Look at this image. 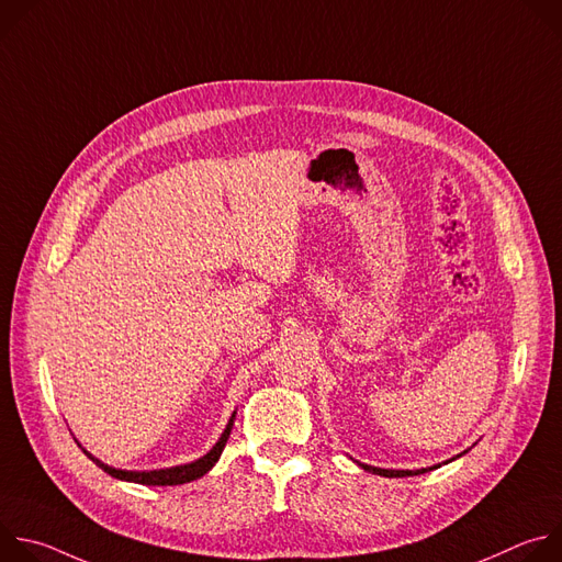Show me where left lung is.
I'll use <instances>...</instances> for the list:
<instances>
[{
	"label": "left lung",
	"instance_id": "obj_1",
	"mask_svg": "<svg viewBox=\"0 0 562 562\" xmlns=\"http://www.w3.org/2000/svg\"><path fill=\"white\" fill-rule=\"evenodd\" d=\"M367 471H373L378 475H386V477H403V475H418V473H425L429 469H436V467H429V469H418V471H395V469H378V467H369V464H362Z\"/></svg>",
	"mask_w": 562,
	"mask_h": 562
}]
</instances>
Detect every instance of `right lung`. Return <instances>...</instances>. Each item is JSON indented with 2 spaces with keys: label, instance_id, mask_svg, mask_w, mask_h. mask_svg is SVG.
I'll return each mask as SVG.
<instances>
[{
  "label": "right lung",
  "instance_id": "add662e5",
  "mask_svg": "<svg viewBox=\"0 0 562 562\" xmlns=\"http://www.w3.org/2000/svg\"><path fill=\"white\" fill-rule=\"evenodd\" d=\"M233 420H235V414L231 416L224 434L220 436V440L215 442V447L202 456L200 460L191 462V464H182V467H171V469H157V471H124V469H113L104 462H100L98 458H93L87 449H82L100 469H104L106 473H111L113 477H120V480H128V483H137V485H159V487H167V485H184V483H191V480H198L202 477L220 458L226 440H228V434L233 429Z\"/></svg>",
  "mask_w": 562,
  "mask_h": 562
}]
</instances>
